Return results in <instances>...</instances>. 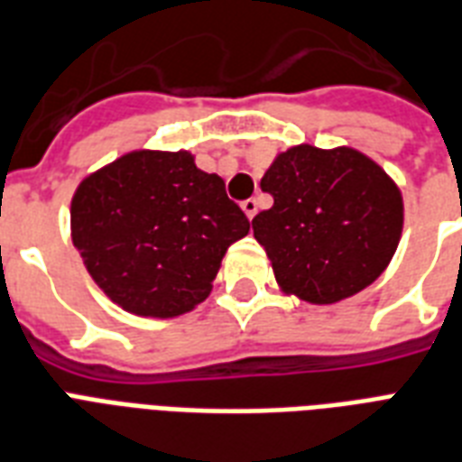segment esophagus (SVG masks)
Here are the masks:
<instances>
[{"label": "esophagus", "instance_id": "obj_1", "mask_svg": "<svg viewBox=\"0 0 462 462\" xmlns=\"http://www.w3.org/2000/svg\"><path fill=\"white\" fill-rule=\"evenodd\" d=\"M241 209L245 212V217H248V219H253V217L257 214V202L255 199H243Z\"/></svg>", "mask_w": 462, "mask_h": 462}]
</instances>
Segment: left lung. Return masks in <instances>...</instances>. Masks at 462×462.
<instances>
[{
    "label": "left lung",
    "mask_w": 462,
    "mask_h": 462,
    "mask_svg": "<svg viewBox=\"0 0 462 462\" xmlns=\"http://www.w3.org/2000/svg\"><path fill=\"white\" fill-rule=\"evenodd\" d=\"M274 205L253 219L284 294L337 303L381 277L402 234V195L366 153L291 146L260 180Z\"/></svg>",
    "instance_id": "1"
}]
</instances>
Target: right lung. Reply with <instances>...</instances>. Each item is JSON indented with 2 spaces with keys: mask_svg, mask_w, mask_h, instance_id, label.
<instances>
[{
  "mask_svg": "<svg viewBox=\"0 0 462 462\" xmlns=\"http://www.w3.org/2000/svg\"><path fill=\"white\" fill-rule=\"evenodd\" d=\"M250 221L190 152L139 149L79 182L71 241L110 301L134 316L175 318L212 291Z\"/></svg>",
  "mask_w": 462,
  "mask_h": 462,
  "instance_id": "add662e5",
  "label": "right lung"
}]
</instances>
